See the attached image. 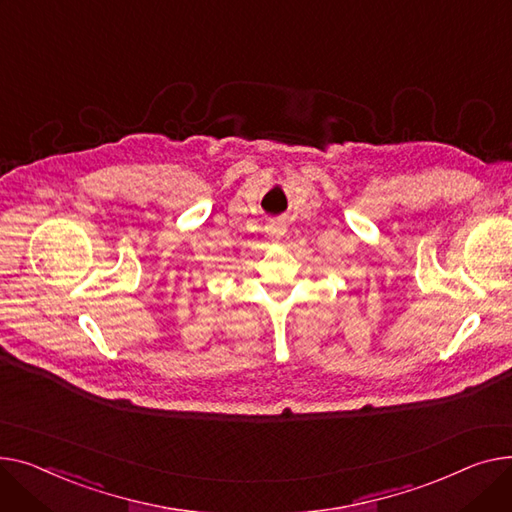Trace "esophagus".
<instances>
[{
    "label": "esophagus",
    "instance_id": "esophagus-1",
    "mask_svg": "<svg viewBox=\"0 0 512 512\" xmlns=\"http://www.w3.org/2000/svg\"><path fill=\"white\" fill-rule=\"evenodd\" d=\"M266 229H268L270 235H281L283 233V225L281 223H270Z\"/></svg>",
    "mask_w": 512,
    "mask_h": 512
}]
</instances>
